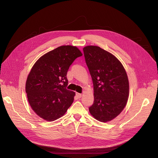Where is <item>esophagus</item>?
<instances>
[{"label": "esophagus", "mask_w": 158, "mask_h": 158, "mask_svg": "<svg viewBox=\"0 0 158 158\" xmlns=\"http://www.w3.org/2000/svg\"><path fill=\"white\" fill-rule=\"evenodd\" d=\"M76 97L78 98H80L81 97H82V94H79V93H76Z\"/></svg>", "instance_id": "1"}]
</instances>
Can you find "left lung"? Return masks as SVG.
<instances>
[{
    "mask_svg": "<svg viewBox=\"0 0 158 158\" xmlns=\"http://www.w3.org/2000/svg\"><path fill=\"white\" fill-rule=\"evenodd\" d=\"M85 63L94 84V102L89 107L98 121L108 122L125 107L129 95L126 71L115 56L99 47H84Z\"/></svg>",
    "mask_w": 158,
    "mask_h": 158,
    "instance_id": "8db88e82",
    "label": "left lung"
}]
</instances>
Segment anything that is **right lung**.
<instances>
[{
	"label": "right lung",
	"instance_id": "add662e5",
	"mask_svg": "<svg viewBox=\"0 0 158 158\" xmlns=\"http://www.w3.org/2000/svg\"><path fill=\"white\" fill-rule=\"evenodd\" d=\"M82 55L76 47L63 45L41 56L33 66L26 92L33 111L44 120L59 118L73 103L75 92L66 89V74L74 60Z\"/></svg>",
	"mask_w": 158,
	"mask_h": 158
}]
</instances>
